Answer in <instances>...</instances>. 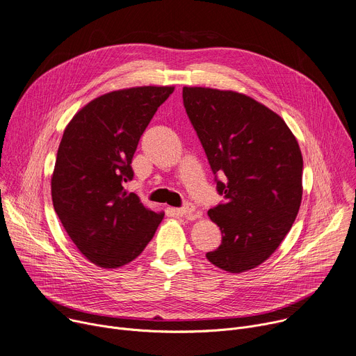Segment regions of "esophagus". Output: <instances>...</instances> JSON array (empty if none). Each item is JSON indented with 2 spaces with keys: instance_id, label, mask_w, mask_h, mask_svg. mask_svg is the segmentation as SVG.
<instances>
[{
  "instance_id": "34e87169",
  "label": "esophagus",
  "mask_w": 356,
  "mask_h": 356,
  "mask_svg": "<svg viewBox=\"0 0 356 356\" xmlns=\"http://www.w3.org/2000/svg\"><path fill=\"white\" fill-rule=\"evenodd\" d=\"M176 215L177 216H184V218H188V219H197L200 218V213L196 210V207L191 203L184 204L183 207H179V209H175Z\"/></svg>"
}]
</instances>
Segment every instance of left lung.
Returning <instances> with one entry per match:
<instances>
[{"instance_id": "1", "label": "left lung", "mask_w": 356, "mask_h": 356, "mask_svg": "<svg viewBox=\"0 0 356 356\" xmlns=\"http://www.w3.org/2000/svg\"><path fill=\"white\" fill-rule=\"evenodd\" d=\"M186 113L199 136L225 202L207 211L222 232L209 262L230 273L262 265L291 230L302 202L303 159L283 118L242 92L183 87Z\"/></svg>"}]
</instances>
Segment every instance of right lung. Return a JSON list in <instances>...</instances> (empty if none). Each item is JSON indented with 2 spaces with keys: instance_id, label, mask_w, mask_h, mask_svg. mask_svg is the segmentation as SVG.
<instances>
[{
  "instance_id": "1",
  "label": "right lung",
  "mask_w": 356,
  "mask_h": 356,
  "mask_svg": "<svg viewBox=\"0 0 356 356\" xmlns=\"http://www.w3.org/2000/svg\"><path fill=\"white\" fill-rule=\"evenodd\" d=\"M173 86L110 91L91 100L67 124L51 176V197L70 239L90 262L117 269L152 241L163 211L129 193L138 140Z\"/></svg>"
}]
</instances>
